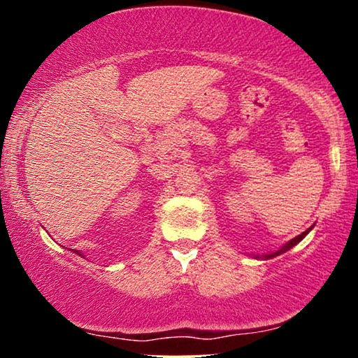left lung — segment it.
Masks as SVG:
<instances>
[{"label":"left lung","instance_id":"obj_1","mask_svg":"<svg viewBox=\"0 0 358 358\" xmlns=\"http://www.w3.org/2000/svg\"><path fill=\"white\" fill-rule=\"evenodd\" d=\"M313 227H315V224H313ZM313 227H311V228H308V229H306V231H303L301 234H298V236H295V238H293V239H290V241H288V243H285V244H283V246H282L280 249H277V251H275V252H268V254H249V256H251V257H254V259H264V261H266V259H273V257L280 256V254H283V252H287V251H290V249H292L293 246H296V244H298V243H300V241H301V239H303V238H305V236H306V234L311 231V229H313Z\"/></svg>","mask_w":358,"mask_h":358}]
</instances>
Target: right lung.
<instances>
[{
    "instance_id": "right-lung-1",
    "label": "right lung",
    "mask_w": 358,
    "mask_h": 358,
    "mask_svg": "<svg viewBox=\"0 0 358 358\" xmlns=\"http://www.w3.org/2000/svg\"><path fill=\"white\" fill-rule=\"evenodd\" d=\"M73 252H76L78 254V256H81V257H85V254H81L80 251H73Z\"/></svg>"
}]
</instances>
